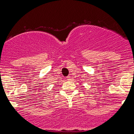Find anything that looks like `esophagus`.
<instances>
[{
    "instance_id": "34e87169",
    "label": "esophagus",
    "mask_w": 134,
    "mask_h": 134,
    "mask_svg": "<svg viewBox=\"0 0 134 134\" xmlns=\"http://www.w3.org/2000/svg\"><path fill=\"white\" fill-rule=\"evenodd\" d=\"M67 79L68 80V81H70V76L67 77Z\"/></svg>"
}]
</instances>
